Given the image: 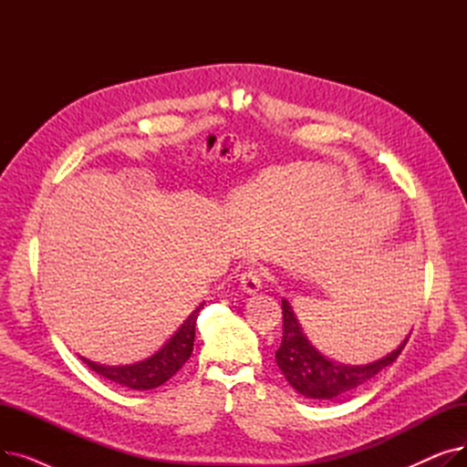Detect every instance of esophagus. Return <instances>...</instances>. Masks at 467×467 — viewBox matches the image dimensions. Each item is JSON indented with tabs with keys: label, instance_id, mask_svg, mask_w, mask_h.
Returning <instances> with one entry per match:
<instances>
[{
	"label": "esophagus",
	"instance_id": "esophagus-1",
	"mask_svg": "<svg viewBox=\"0 0 467 467\" xmlns=\"http://www.w3.org/2000/svg\"><path fill=\"white\" fill-rule=\"evenodd\" d=\"M240 287L250 293V296H255V293L263 287V282H261V273L257 271V268H248L246 273H242L240 276Z\"/></svg>",
	"mask_w": 467,
	"mask_h": 467
}]
</instances>
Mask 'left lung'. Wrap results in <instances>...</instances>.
<instances>
[{
	"mask_svg": "<svg viewBox=\"0 0 467 467\" xmlns=\"http://www.w3.org/2000/svg\"><path fill=\"white\" fill-rule=\"evenodd\" d=\"M282 314L284 335L282 345L276 350V363L285 380L301 396L310 400H335L371 380L398 359L412 333L410 331L401 340V345L396 350H391L380 359L365 365H345L329 359L312 345L296 312H293V306L285 299H282Z\"/></svg>",
	"mask_w": 467,
	"mask_h": 467,
	"instance_id": "left-lung-1",
	"label": "left lung"
}]
</instances>
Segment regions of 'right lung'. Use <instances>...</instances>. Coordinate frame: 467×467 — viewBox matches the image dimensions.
<instances>
[{
  "label": "right lung",
  "instance_id": "obj_1",
  "mask_svg": "<svg viewBox=\"0 0 467 467\" xmlns=\"http://www.w3.org/2000/svg\"><path fill=\"white\" fill-rule=\"evenodd\" d=\"M204 303L196 306L187 320L178 327V331L171 335L164 345L151 354L150 358H145L136 363L129 365H102L90 361L87 358H81L92 371L98 375H102L120 386H127L130 389H153L162 386L166 380L174 377L183 363L191 358L192 354V342H194V324L196 317H199L201 308Z\"/></svg>",
  "mask_w": 467,
  "mask_h": 467
}]
</instances>
